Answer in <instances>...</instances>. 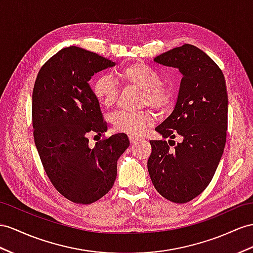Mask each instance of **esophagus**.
Instances as JSON below:
<instances>
[{
    "label": "esophagus",
    "mask_w": 253,
    "mask_h": 253,
    "mask_svg": "<svg viewBox=\"0 0 253 253\" xmlns=\"http://www.w3.org/2000/svg\"><path fill=\"white\" fill-rule=\"evenodd\" d=\"M129 141H130L131 144H137L139 142V139L134 138V137H129Z\"/></svg>",
    "instance_id": "1"
}]
</instances>
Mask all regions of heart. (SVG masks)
I'll use <instances>...</instances> for the list:
<instances>
[{"instance_id":"obj_1","label":"heart","mask_w":253,"mask_h":253,"mask_svg":"<svg viewBox=\"0 0 253 253\" xmlns=\"http://www.w3.org/2000/svg\"><path fill=\"white\" fill-rule=\"evenodd\" d=\"M116 77L127 85L142 90V107L148 106L157 111H163L170 106L173 97L171 87L161 83L159 74L148 65L141 62L128 64L116 73ZM92 90L102 108L110 109L114 106L118 87L111 78L105 75L99 76L94 81ZM110 123L116 132L125 133L129 137H140L153 124L154 116L148 111L138 113L118 111L111 115Z\"/></svg>"}]
</instances>
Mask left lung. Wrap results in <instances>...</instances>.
<instances>
[{"instance_id": "1", "label": "left lung", "mask_w": 253, "mask_h": 253, "mask_svg": "<svg viewBox=\"0 0 253 253\" xmlns=\"http://www.w3.org/2000/svg\"><path fill=\"white\" fill-rule=\"evenodd\" d=\"M154 62L177 68L183 78L174 110L155 128L169 140L150 141L147 170L161 196L186 203L205 190L222 157L228 129L226 84L218 65L192 44L167 51ZM175 136L181 139L178 144L172 140Z\"/></svg>"}]
</instances>
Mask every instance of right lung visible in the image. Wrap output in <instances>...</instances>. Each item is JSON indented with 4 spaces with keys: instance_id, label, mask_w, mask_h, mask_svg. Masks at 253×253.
<instances>
[{
    "instance_id": "add662e5",
    "label": "right lung",
    "mask_w": 253,
    "mask_h": 253,
    "mask_svg": "<svg viewBox=\"0 0 253 253\" xmlns=\"http://www.w3.org/2000/svg\"><path fill=\"white\" fill-rule=\"evenodd\" d=\"M115 63L70 46L42 65L32 95L34 141L51 183L62 196L90 204L112 188L118 160L129 146L125 133L88 145L90 133L108 130L90 78Z\"/></svg>"
}]
</instances>
